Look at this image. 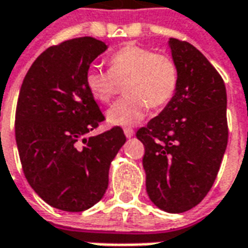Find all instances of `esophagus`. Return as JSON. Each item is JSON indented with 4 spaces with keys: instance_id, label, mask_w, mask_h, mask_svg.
I'll return each instance as SVG.
<instances>
[{
    "instance_id": "obj_1",
    "label": "esophagus",
    "mask_w": 248,
    "mask_h": 248,
    "mask_svg": "<svg viewBox=\"0 0 248 248\" xmlns=\"http://www.w3.org/2000/svg\"><path fill=\"white\" fill-rule=\"evenodd\" d=\"M124 135H126V138H132V136H134V134H135L131 127H124Z\"/></svg>"
}]
</instances>
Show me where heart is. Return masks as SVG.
Returning a JSON list of instances; mask_svg holds the SVG:
<instances>
[{
  "label": "heart",
  "instance_id": "1",
  "mask_svg": "<svg viewBox=\"0 0 248 248\" xmlns=\"http://www.w3.org/2000/svg\"><path fill=\"white\" fill-rule=\"evenodd\" d=\"M108 65V71L89 68L85 82L90 93L104 104L110 103L120 83L124 82L127 95L108 112L112 124H136L143 120L148 108H162L176 93L179 69L167 54L128 44L109 56Z\"/></svg>",
  "mask_w": 248,
  "mask_h": 248
}]
</instances>
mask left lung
I'll list each match as a JSON object with an SVG mask.
<instances>
[{
	"mask_svg": "<svg viewBox=\"0 0 248 248\" xmlns=\"http://www.w3.org/2000/svg\"><path fill=\"white\" fill-rule=\"evenodd\" d=\"M179 69L173 97L136 138L144 144L147 192L171 214L193 208L207 196L228 144L227 90L206 56L186 41L170 38Z\"/></svg>",
	"mask_w": 248,
	"mask_h": 248,
	"instance_id": "obj_1",
	"label": "left lung"
}]
</instances>
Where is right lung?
Masks as SVG:
<instances>
[{"label": "right lung", "mask_w": 248, "mask_h": 248, "mask_svg": "<svg viewBox=\"0 0 248 248\" xmlns=\"http://www.w3.org/2000/svg\"><path fill=\"white\" fill-rule=\"evenodd\" d=\"M107 50L93 37L50 46L25 75L15 112V138L29 185L50 206L85 211L103 198L109 166L126 141L114 126L90 136L105 120L85 82Z\"/></svg>", "instance_id": "right-lung-1"}]
</instances>
